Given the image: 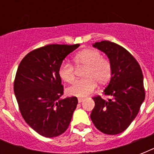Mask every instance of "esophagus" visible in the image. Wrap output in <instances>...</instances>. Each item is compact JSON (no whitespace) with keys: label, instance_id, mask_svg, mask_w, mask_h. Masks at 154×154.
I'll list each match as a JSON object with an SVG mask.
<instances>
[{"label":"esophagus","instance_id":"34e87169","mask_svg":"<svg viewBox=\"0 0 154 154\" xmlns=\"http://www.w3.org/2000/svg\"><path fill=\"white\" fill-rule=\"evenodd\" d=\"M83 101H84V98H78V102L79 103H82Z\"/></svg>","mask_w":154,"mask_h":154}]
</instances>
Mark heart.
<instances>
[{
  "label": "heart",
  "instance_id": "1",
  "mask_svg": "<svg viewBox=\"0 0 154 154\" xmlns=\"http://www.w3.org/2000/svg\"><path fill=\"white\" fill-rule=\"evenodd\" d=\"M77 67H85L83 72L84 79L78 80L67 89L68 95L78 97L88 96L96 88L97 83L106 84L112 74V67L109 61L99 51L94 49H84L77 53L73 57ZM58 75L63 82L71 83L75 78L74 66L64 61L58 69Z\"/></svg>",
  "mask_w": 154,
  "mask_h": 154
}]
</instances>
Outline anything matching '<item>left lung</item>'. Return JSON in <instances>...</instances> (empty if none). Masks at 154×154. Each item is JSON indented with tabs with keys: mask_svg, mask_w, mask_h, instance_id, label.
I'll return each mask as SVG.
<instances>
[{
	"mask_svg": "<svg viewBox=\"0 0 154 154\" xmlns=\"http://www.w3.org/2000/svg\"><path fill=\"white\" fill-rule=\"evenodd\" d=\"M93 46L105 53L111 64V79L104 93L112 98L94 97L90 117L103 134H121L135 119L145 100L142 71L136 59L119 45L102 41Z\"/></svg>",
	"mask_w": 154,
	"mask_h": 154,
	"instance_id": "left-lung-1",
	"label": "left lung"
}]
</instances>
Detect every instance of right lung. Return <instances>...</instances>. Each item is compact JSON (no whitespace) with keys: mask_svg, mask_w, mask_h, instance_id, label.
Here are the masks:
<instances>
[{"mask_svg":"<svg viewBox=\"0 0 154 154\" xmlns=\"http://www.w3.org/2000/svg\"><path fill=\"white\" fill-rule=\"evenodd\" d=\"M79 44L49 45L32 50L20 61L14 81V94L29 125L45 137H57L68 129L77 108L76 97L63 95L58 69Z\"/></svg>","mask_w":154,"mask_h":154,"instance_id":"obj_1","label":"right lung"}]
</instances>
